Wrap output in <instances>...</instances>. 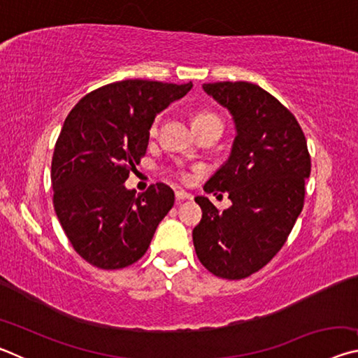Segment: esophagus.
Masks as SVG:
<instances>
[{"label": "esophagus", "instance_id": "1", "mask_svg": "<svg viewBox=\"0 0 358 358\" xmlns=\"http://www.w3.org/2000/svg\"><path fill=\"white\" fill-rule=\"evenodd\" d=\"M175 197H177V201H178V202H181V201H187V199H192L191 194H189V192H186V191H183V189L175 191Z\"/></svg>", "mask_w": 358, "mask_h": 358}]
</instances>
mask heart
Wrapping results in <instances>:
<instances>
[{"label":"heart","mask_w":358,"mask_h":358,"mask_svg":"<svg viewBox=\"0 0 358 358\" xmlns=\"http://www.w3.org/2000/svg\"><path fill=\"white\" fill-rule=\"evenodd\" d=\"M207 121H220V118L216 117L213 113H207V112H201L196 115V118H194V124H202V123H207ZM157 128H159V120H155L153 124H151L150 128V134L155 136L157 132ZM183 178H187L186 175H183Z\"/></svg>","instance_id":"b5f03b06"}]
</instances>
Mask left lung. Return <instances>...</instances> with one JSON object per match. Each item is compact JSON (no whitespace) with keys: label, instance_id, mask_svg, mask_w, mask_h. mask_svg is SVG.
Masks as SVG:
<instances>
[{"label":"left lung","instance_id":"8db88e82","mask_svg":"<svg viewBox=\"0 0 358 358\" xmlns=\"http://www.w3.org/2000/svg\"><path fill=\"white\" fill-rule=\"evenodd\" d=\"M202 88L232 115L237 136L229 159L203 186L227 192L232 205L220 211L207 197H196L202 220L192 241L215 276L243 280L286 243L303 210L311 157L299 121L259 85L217 82Z\"/></svg>","mask_w":358,"mask_h":358}]
</instances>
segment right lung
Returning <instances> with one entry per match:
<instances>
[{"instance_id": "1", "label": "right lung", "mask_w": 358, "mask_h": 358, "mask_svg": "<svg viewBox=\"0 0 358 358\" xmlns=\"http://www.w3.org/2000/svg\"><path fill=\"white\" fill-rule=\"evenodd\" d=\"M192 83L121 80L88 93L64 120L52 157L53 207L88 264L118 270L137 262L175 194L164 183L136 194L124 181L147 153L156 115Z\"/></svg>"}]
</instances>
